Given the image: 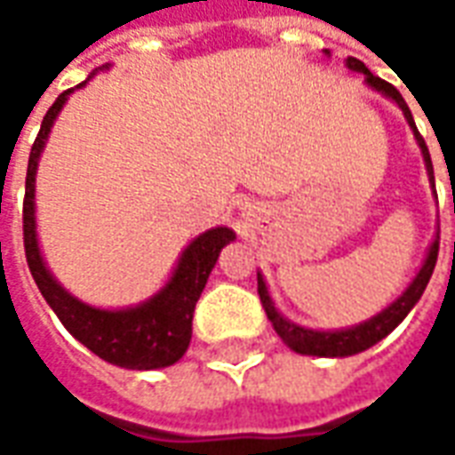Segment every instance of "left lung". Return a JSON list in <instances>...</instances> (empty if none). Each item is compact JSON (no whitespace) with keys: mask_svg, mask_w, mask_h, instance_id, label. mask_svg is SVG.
<instances>
[{"mask_svg":"<svg viewBox=\"0 0 455 455\" xmlns=\"http://www.w3.org/2000/svg\"><path fill=\"white\" fill-rule=\"evenodd\" d=\"M324 53L329 55V51H324ZM346 68L353 70V73L365 75V84H368L371 90L380 92L382 97H387V100H392V102L400 107L402 114H404V119L410 124L411 133H414V140H417V146H419L421 150V158H424V165H427V175H429V185L434 188V165H431L429 148H427V143H424V139L419 136L417 124L411 119L410 107L402 100V94L397 92L390 83L375 77L358 58H351V55H348V58H346ZM436 256H439V234L431 241V246L429 251H427V258H424V263H421L419 273L411 277V283L407 285V290H404L392 305H387L382 312L371 316L368 322L348 326V329L319 331V329H307V326H299L295 324V322H290L287 316H283L277 312L275 302H273V297L267 292L266 280H263L260 273H258V295H260V302L266 307V315L267 319H270V324H273V329L277 331V336L287 343V348H292L295 353H302V355L346 358V355H355V353L365 351V348H371V346H375L378 341H382L395 326L400 324L404 316L410 315L411 307L419 302V297L424 295V290L429 285V277L431 273H434V266H436Z\"/></svg>","mask_w":455,"mask_h":455,"instance_id":"1","label":"left lung"}]
</instances>
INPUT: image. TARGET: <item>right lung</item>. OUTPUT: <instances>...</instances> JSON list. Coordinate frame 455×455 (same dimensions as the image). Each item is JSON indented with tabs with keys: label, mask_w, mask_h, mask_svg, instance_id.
<instances>
[{
	"label": "right lung",
	"mask_w": 455,
	"mask_h": 455,
	"mask_svg": "<svg viewBox=\"0 0 455 455\" xmlns=\"http://www.w3.org/2000/svg\"><path fill=\"white\" fill-rule=\"evenodd\" d=\"M107 68L109 63L102 65L100 70H107ZM94 73L83 84L90 83ZM83 84H77L75 90H80ZM75 90H68L55 100L53 107L44 116L41 131L31 146L24 197L26 263L41 295L63 322L65 329L83 346H87L94 355L119 368H129V371L168 368L188 351L189 339H192L195 305L207 285L212 267L217 266L221 248L231 243L236 234L228 227H214L199 234L197 238H192L189 246L178 258V266L168 277V283L139 305L124 307V309H102L70 295L55 280L41 256L38 234H36V172H38V160H41L55 119Z\"/></svg>",
	"instance_id": "right-lung-1"
}]
</instances>
